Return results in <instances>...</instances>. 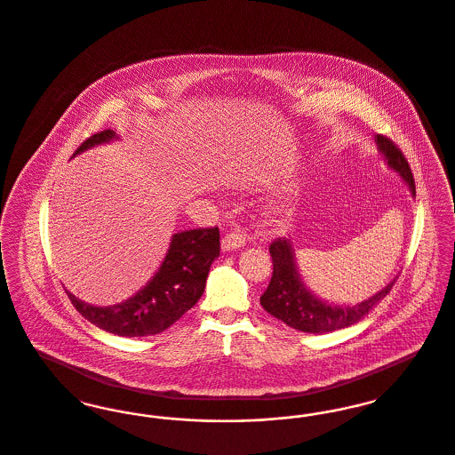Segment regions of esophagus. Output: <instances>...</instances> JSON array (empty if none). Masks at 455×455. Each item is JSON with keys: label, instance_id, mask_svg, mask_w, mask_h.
<instances>
[{"label": "esophagus", "instance_id": "obj_1", "mask_svg": "<svg viewBox=\"0 0 455 455\" xmlns=\"http://www.w3.org/2000/svg\"><path fill=\"white\" fill-rule=\"evenodd\" d=\"M220 244H222V251H233V250L241 248L244 244V236L238 233V231H233V233H228L222 238Z\"/></svg>", "mask_w": 455, "mask_h": 455}]
</instances>
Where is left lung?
Masks as SVG:
<instances>
[{
    "label": "left lung",
    "instance_id": "obj_1",
    "mask_svg": "<svg viewBox=\"0 0 455 455\" xmlns=\"http://www.w3.org/2000/svg\"><path fill=\"white\" fill-rule=\"evenodd\" d=\"M375 140L387 159V164L404 178V181L409 185V190L412 195H416L412 171L409 168L403 150L385 135H377ZM268 251L272 257L274 270L268 287L260 296L263 310L301 332L327 334L356 323L390 292V289L397 281L395 277L390 284L383 287L380 292L373 294L371 298L361 301L355 307H331L315 298L310 289H307L303 284L299 272L296 268L294 253L289 239H274L272 244L268 246Z\"/></svg>",
    "mask_w": 455,
    "mask_h": 455
}]
</instances>
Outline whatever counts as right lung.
<instances>
[{
    "label": "right lung",
    "mask_w": 455,
    "mask_h": 455,
    "mask_svg": "<svg viewBox=\"0 0 455 455\" xmlns=\"http://www.w3.org/2000/svg\"><path fill=\"white\" fill-rule=\"evenodd\" d=\"M113 139H116L113 130L99 132L82 142L75 154ZM219 228L176 233L157 274L144 289L120 305L92 307L68 291L67 294L85 320L106 332L123 337L159 334L193 308L204 294L211 265L219 257Z\"/></svg>",
    "instance_id": "add662e5"
}]
</instances>
